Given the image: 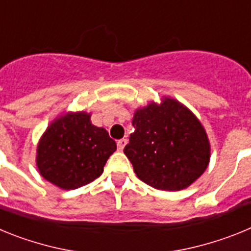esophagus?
Wrapping results in <instances>:
<instances>
[{
	"instance_id": "34e87169",
	"label": "esophagus",
	"mask_w": 251,
	"mask_h": 251,
	"mask_svg": "<svg viewBox=\"0 0 251 251\" xmlns=\"http://www.w3.org/2000/svg\"><path fill=\"white\" fill-rule=\"evenodd\" d=\"M127 139H119L118 142H117V146H118V150L119 151H123V148L126 147V145H127Z\"/></svg>"
}]
</instances>
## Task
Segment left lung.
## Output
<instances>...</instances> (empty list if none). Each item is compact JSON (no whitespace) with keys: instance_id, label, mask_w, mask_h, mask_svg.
<instances>
[{"instance_id":"left-lung-1","label":"left lung","mask_w":251,"mask_h":251,"mask_svg":"<svg viewBox=\"0 0 251 251\" xmlns=\"http://www.w3.org/2000/svg\"><path fill=\"white\" fill-rule=\"evenodd\" d=\"M124 153L139 179L157 190L178 191L196 181L210 161L207 136L190 110L174 99L134 113Z\"/></svg>"}]
</instances>
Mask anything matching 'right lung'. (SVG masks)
<instances>
[{
	"label": "right lung",
	"mask_w": 251,
	"mask_h": 251,
	"mask_svg": "<svg viewBox=\"0 0 251 251\" xmlns=\"http://www.w3.org/2000/svg\"><path fill=\"white\" fill-rule=\"evenodd\" d=\"M117 145L86 113H69L50 124L37 147V167L49 182L74 190L93 182Z\"/></svg>",
	"instance_id": "add662e5"
}]
</instances>
